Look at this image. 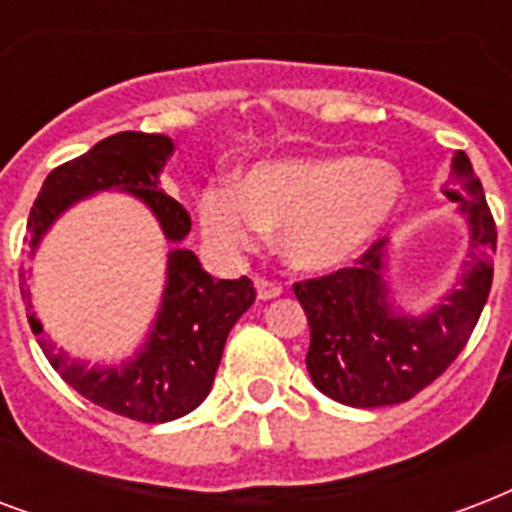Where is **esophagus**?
<instances>
[{"label": "esophagus", "instance_id": "obj_1", "mask_svg": "<svg viewBox=\"0 0 512 512\" xmlns=\"http://www.w3.org/2000/svg\"><path fill=\"white\" fill-rule=\"evenodd\" d=\"M255 290H257V298L260 300H273L282 295V287H279L276 282H268V279H257Z\"/></svg>", "mask_w": 512, "mask_h": 512}]
</instances>
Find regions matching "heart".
I'll return each instance as SVG.
<instances>
[{
  "mask_svg": "<svg viewBox=\"0 0 512 512\" xmlns=\"http://www.w3.org/2000/svg\"><path fill=\"white\" fill-rule=\"evenodd\" d=\"M403 198L392 163L354 155L276 158L255 163L230 185L209 187L201 228L222 252L252 249L279 233V255L303 273L349 265L386 230Z\"/></svg>",
  "mask_w": 512,
  "mask_h": 512,
  "instance_id": "b5f03b06",
  "label": "heart"
}]
</instances>
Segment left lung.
I'll use <instances>...</instances> for the list:
<instances>
[{
  "instance_id": "left-lung-1",
  "label": "left lung",
  "mask_w": 512,
  "mask_h": 512,
  "mask_svg": "<svg viewBox=\"0 0 512 512\" xmlns=\"http://www.w3.org/2000/svg\"><path fill=\"white\" fill-rule=\"evenodd\" d=\"M446 195L467 225V260L454 290L421 314L395 306L386 239L354 268L295 284L311 327L308 376L319 392L351 408L411 400L459 357L489 300L497 228L481 179L464 152L451 161Z\"/></svg>"
}]
</instances>
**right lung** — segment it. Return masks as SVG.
Instances as JSON below:
<instances>
[{
	"label": "right lung",
	"mask_w": 512,
	"mask_h": 512,
	"mask_svg": "<svg viewBox=\"0 0 512 512\" xmlns=\"http://www.w3.org/2000/svg\"><path fill=\"white\" fill-rule=\"evenodd\" d=\"M171 152L174 142L163 134L120 131L101 139L85 155L50 171L26 225V257L34 260L58 217L96 193L134 195L158 220L171 244L166 284L150 333L131 357L115 365H91L56 349L48 338H39L50 365L74 392L107 411L147 424L174 421L204 403L230 327L255 303V287L247 276L214 279L195 252L182 247L190 233V214L161 187V171ZM29 276L31 268H21L23 295H29L23 287ZM29 325L34 335H42L37 314H29Z\"/></svg>",
	"instance_id": "right-lung-1"
}]
</instances>
